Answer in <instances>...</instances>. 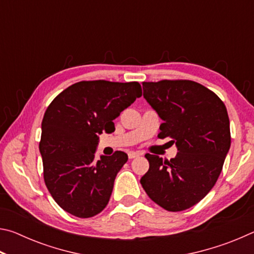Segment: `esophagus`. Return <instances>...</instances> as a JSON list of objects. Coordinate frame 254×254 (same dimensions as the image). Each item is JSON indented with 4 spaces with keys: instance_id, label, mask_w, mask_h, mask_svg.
<instances>
[{
    "instance_id": "esophagus-1",
    "label": "esophagus",
    "mask_w": 254,
    "mask_h": 254,
    "mask_svg": "<svg viewBox=\"0 0 254 254\" xmlns=\"http://www.w3.org/2000/svg\"><path fill=\"white\" fill-rule=\"evenodd\" d=\"M141 154H142V153L135 152V151H130V152L127 153V156H128V159H133V158H136V157L141 156Z\"/></svg>"
}]
</instances>
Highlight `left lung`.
<instances>
[{
  "label": "left lung",
  "instance_id": "obj_1",
  "mask_svg": "<svg viewBox=\"0 0 254 254\" xmlns=\"http://www.w3.org/2000/svg\"><path fill=\"white\" fill-rule=\"evenodd\" d=\"M142 87L163 121L158 136L170 137L178 153L170 160L145 154L149 170L140 183L154 203L180 212L203 199L217 182L231 145L229 115L221 98L196 81H143Z\"/></svg>",
  "mask_w": 254,
  "mask_h": 254
}]
</instances>
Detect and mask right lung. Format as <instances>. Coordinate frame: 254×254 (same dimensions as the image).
Instances as JSON below:
<instances>
[{"label":"right lung","mask_w":254,"mask_h":254,"mask_svg":"<svg viewBox=\"0 0 254 254\" xmlns=\"http://www.w3.org/2000/svg\"><path fill=\"white\" fill-rule=\"evenodd\" d=\"M141 95L137 81L83 80L50 103L42 119L39 150L46 186L64 210L88 218L106 207L127 154L115 151L96 161L98 134L114 132L113 120Z\"/></svg>","instance_id":"right-lung-1"}]
</instances>
